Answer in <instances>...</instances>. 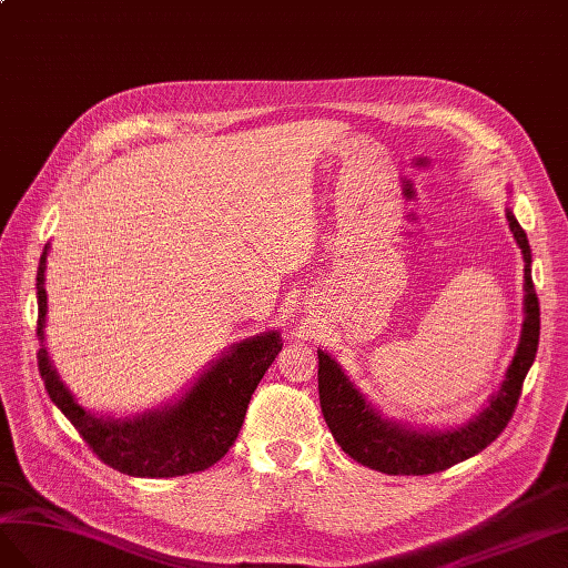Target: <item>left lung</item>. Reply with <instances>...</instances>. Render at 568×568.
Returning <instances> with one entry per match:
<instances>
[{
  "label": "left lung",
  "mask_w": 568,
  "mask_h": 568,
  "mask_svg": "<svg viewBox=\"0 0 568 568\" xmlns=\"http://www.w3.org/2000/svg\"><path fill=\"white\" fill-rule=\"evenodd\" d=\"M509 229L524 252L526 278V321L521 343H518L514 362L507 371L501 390L490 399V407L480 412L464 428L447 433H416L399 428L381 418L368 407L366 399L343 374L326 352H318V399L323 418L343 447L345 455L374 471L390 476H428L445 471L497 440L499 433L511 420L518 397H521L524 378L536 359L540 339V304L530 278V245L518 221L507 212Z\"/></svg>",
  "instance_id": "left-lung-1"
}]
</instances>
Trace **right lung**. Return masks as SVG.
I'll return each mask as SVG.
<instances>
[{"label": "right lung", "instance_id": "obj_1", "mask_svg": "<svg viewBox=\"0 0 568 568\" xmlns=\"http://www.w3.org/2000/svg\"><path fill=\"white\" fill-rule=\"evenodd\" d=\"M47 247L38 268V335L42 339L47 293H44ZM283 343L278 333L256 335L223 356L197 385L166 412H154L133 420L97 418L85 412L63 387L57 371L38 352L40 376L47 395L63 412L88 447L106 466L128 476L173 478L204 471L225 457L245 420L247 404L264 378L266 368L278 356Z\"/></svg>", "mask_w": 568, "mask_h": 568}]
</instances>
